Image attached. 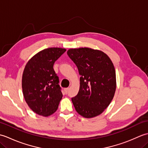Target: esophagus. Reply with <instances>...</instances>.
<instances>
[{"mask_svg":"<svg viewBox=\"0 0 148 148\" xmlns=\"http://www.w3.org/2000/svg\"><path fill=\"white\" fill-rule=\"evenodd\" d=\"M69 88H66L64 89V92H65V93L66 94H67V93H68V92H69Z\"/></svg>","mask_w":148,"mask_h":148,"instance_id":"1","label":"esophagus"}]
</instances>
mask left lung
<instances>
[{
    "label": "left lung",
    "mask_w": 148,
    "mask_h": 148,
    "mask_svg": "<svg viewBox=\"0 0 148 148\" xmlns=\"http://www.w3.org/2000/svg\"><path fill=\"white\" fill-rule=\"evenodd\" d=\"M67 55L81 76L79 92L71 99L75 109L84 118L95 117L108 108L114 97L116 88L114 65L99 50L70 49Z\"/></svg>",
    "instance_id": "left-lung-1"
}]
</instances>
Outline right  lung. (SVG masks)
Here are the masks:
<instances>
[{
	"instance_id": "obj_1",
	"label": "right lung",
	"mask_w": 148,
	"mask_h": 148,
	"mask_svg": "<svg viewBox=\"0 0 148 148\" xmlns=\"http://www.w3.org/2000/svg\"><path fill=\"white\" fill-rule=\"evenodd\" d=\"M65 51L59 48L43 49L34 55L24 69L22 76L24 98L37 114L48 116L58 109L63 95L53 65Z\"/></svg>"
}]
</instances>
